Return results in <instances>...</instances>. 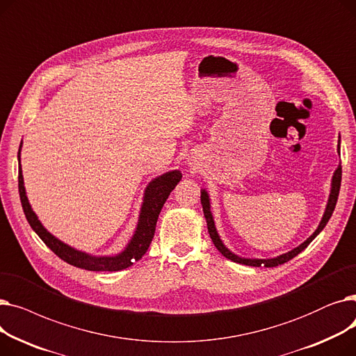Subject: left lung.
Listing matches in <instances>:
<instances>
[{
  "mask_svg": "<svg viewBox=\"0 0 356 356\" xmlns=\"http://www.w3.org/2000/svg\"><path fill=\"white\" fill-rule=\"evenodd\" d=\"M338 152L341 154V136H339V143H338ZM341 180H342V167L339 164L338 168H336V170H334L333 176H332L330 193H329V199H327V203H326V209H325V213L322 216V220L319 223V227H317L316 231L305 242H302L300 245L293 248L291 251H289L286 254L277 255L274 258H245V257H239V255L234 254L231 250H228L227 245L222 242V239H220V236H219V234L216 231L213 215L211 212L209 193L207 192V189H202L200 191V202H202V208H203V215H204V218H207L208 231H209V235L212 238V242H213L215 247L218 248V251L223 257H227L228 259H231V261H234V263H238V264L251 266V267H261V266H264V267H275V266H280V264H284V263H287V261H290L291 258H294L297 254H300L303 250H306L310 242L323 231V228L326 227V223L329 222V219H330V216H332V213L334 211L336 202H338V196H339V191H341Z\"/></svg>",
  "mask_w": 356,
  "mask_h": 356,
  "instance_id": "obj_1",
  "label": "left lung"
}]
</instances>
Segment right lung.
Segmentation results:
<instances>
[{
	"mask_svg": "<svg viewBox=\"0 0 356 356\" xmlns=\"http://www.w3.org/2000/svg\"><path fill=\"white\" fill-rule=\"evenodd\" d=\"M22 145L18 148V192H20V199L23 204L24 215L30 223L33 231L40 236L44 244L67 264L74 266L78 268H83L88 271H120L133 266L136 261H138L148 250L152 244L154 232H156V223L159 215L161 212L163 204L165 203L168 195L176 188V184L181 180V173L179 170L167 172L161 176H157L147 184L144 191V197L141 203V209L138 215V222L134 231V235L131 236L127 247L117 255H90L88 252L79 251L73 248L59 238L51 235L44 227L43 223L37 218L34 211L31 209V204L27 199L26 188H24V179L23 170L20 163V152Z\"/></svg>",
	"mask_w": 356,
	"mask_h": 356,
	"instance_id": "obj_1",
	"label": "right lung"
}]
</instances>
